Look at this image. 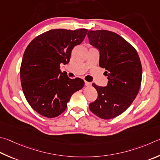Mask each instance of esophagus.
Wrapping results in <instances>:
<instances>
[{
    "label": "esophagus",
    "mask_w": 160,
    "mask_h": 160,
    "mask_svg": "<svg viewBox=\"0 0 160 160\" xmlns=\"http://www.w3.org/2000/svg\"><path fill=\"white\" fill-rule=\"evenodd\" d=\"M85 85L86 86H88L89 87V86H91L92 85V83L88 82V81H85Z\"/></svg>",
    "instance_id": "obj_1"
}]
</instances>
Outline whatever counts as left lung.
I'll return each instance as SVG.
<instances>
[{"mask_svg":"<svg viewBox=\"0 0 160 160\" xmlns=\"http://www.w3.org/2000/svg\"><path fill=\"white\" fill-rule=\"evenodd\" d=\"M89 43L99 50V66L106 68V87L92 84L98 97L89 110L98 118L108 120L129 108L137 96L142 80V66L135 48L123 38L106 30L89 31Z\"/></svg>","mask_w":160,"mask_h":160,"instance_id":"obj_1","label":"left lung"}]
</instances>
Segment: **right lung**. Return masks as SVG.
I'll use <instances>...</instances> for the list:
<instances>
[{"mask_svg":"<svg viewBox=\"0 0 160 160\" xmlns=\"http://www.w3.org/2000/svg\"><path fill=\"white\" fill-rule=\"evenodd\" d=\"M88 29H52L35 38L23 56L20 78L23 92L35 111L48 118L57 117L67 107L72 94L84 80L71 79L60 70L69 62L71 51L85 39Z\"/></svg>","mask_w":160,"mask_h":160,"instance_id":"right-lung-1","label":"right lung"}]
</instances>
